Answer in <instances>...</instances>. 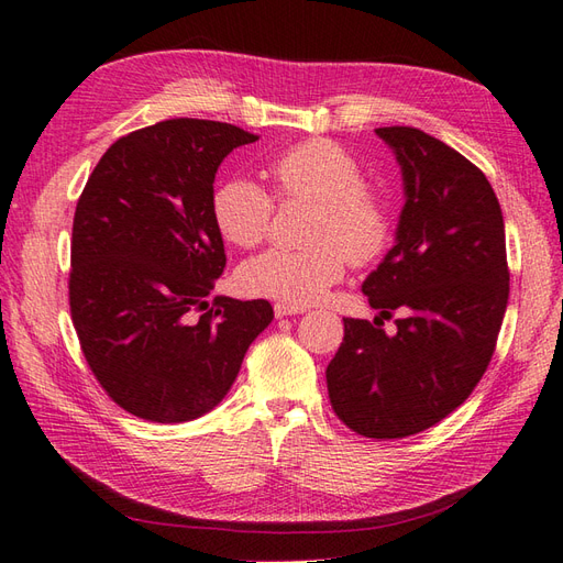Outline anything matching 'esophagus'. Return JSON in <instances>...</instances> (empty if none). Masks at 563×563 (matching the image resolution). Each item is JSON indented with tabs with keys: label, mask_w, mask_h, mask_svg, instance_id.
<instances>
[{
	"label": "esophagus",
	"mask_w": 563,
	"mask_h": 563,
	"mask_svg": "<svg viewBox=\"0 0 563 563\" xmlns=\"http://www.w3.org/2000/svg\"><path fill=\"white\" fill-rule=\"evenodd\" d=\"M306 308L294 306V302H275V314L277 317H288V314H302Z\"/></svg>",
	"instance_id": "esophagus-1"
}]
</instances>
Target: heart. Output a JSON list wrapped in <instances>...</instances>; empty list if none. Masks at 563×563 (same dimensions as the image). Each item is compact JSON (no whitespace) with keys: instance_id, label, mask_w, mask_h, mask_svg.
<instances>
[{"instance_id":"obj_1","label":"heart","mask_w":563,"mask_h":563,"mask_svg":"<svg viewBox=\"0 0 563 563\" xmlns=\"http://www.w3.org/2000/svg\"><path fill=\"white\" fill-rule=\"evenodd\" d=\"M279 201L314 203L310 249H269L239 267L249 296L308 306L345 275L347 261L369 265L390 241L388 203L362 179L353 154L331 140H306L269 163ZM275 201L253 179H227L212 196V222L239 249H253L269 232Z\"/></svg>"}]
</instances>
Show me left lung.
<instances>
[{
    "instance_id": "8db88e82",
    "label": "left lung",
    "mask_w": 563,
    "mask_h": 563,
    "mask_svg": "<svg viewBox=\"0 0 563 563\" xmlns=\"http://www.w3.org/2000/svg\"><path fill=\"white\" fill-rule=\"evenodd\" d=\"M405 179L395 246L362 291L382 319H343L327 367L333 412L364 438H405L454 412L493 360L509 300L505 220L474 163L417 128H378Z\"/></svg>"
}]
</instances>
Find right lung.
I'll return each mask as SVG.
<instances>
[{
    "label": "right lung",
    "mask_w": 563,
    "mask_h": 563,
    "mask_svg": "<svg viewBox=\"0 0 563 563\" xmlns=\"http://www.w3.org/2000/svg\"><path fill=\"white\" fill-rule=\"evenodd\" d=\"M255 134L175 118L109 146L75 206L68 300L82 355L109 398L158 423L210 412L275 312L210 298L224 272L212 181Z\"/></svg>",
    "instance_id": "right-lung-1"
}]
</instances>
